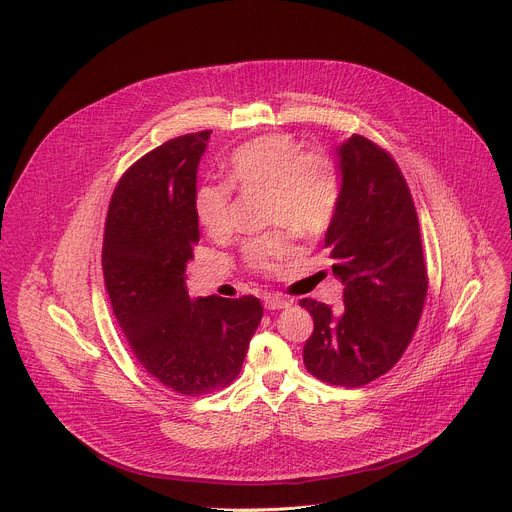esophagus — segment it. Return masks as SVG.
<instances>
[{
  "mask_svg": "<svg viewBox=\"0 0 512 512\" xmlns=\"http://www.w3.org/2000/svg\"><path fill=\"white\" fill-rule=\"evenodd\" d=\"M263 304H265L267 310H283V308H289V306H291L289 300H285V298H281V296H275V294H267V296L263 298Z\"/></svg>",
  "mask_w": 512,
  "mask_h": 512,
  "instance_id": "esophagus-1",
  "label": "esophagus"
}]
</instances>
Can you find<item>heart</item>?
Masks as SVG:
<instances>
[{"mask_svg":"<svg viewBox=\"0 0 512 512\" xmlns=\"http://www.w3.org/2000/svg\"><path fill=\"white\" fill-rule=\"evenodd\" d=\"M227 184L241 192H265V221L302 235L326 229L340 196V176L334 160L322 152H302L289 135L271 133L237 148L227 166ZM200 227L210 237L233 231V200L227 186H202L194 198ZM296 253L285 231L261 235L245 245L251 269L271 273Z\"/></svg>","mask_w":512,"mask_h":512,"instance_id":"b5f03b06","label":"heart"}]
</instances>
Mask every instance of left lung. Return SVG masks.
Instances as JSON below:
<instances>
[{"label": "left lung", "instance_id": "left-lung-1", "mask_svg": "<svg viewBox=\"0 0 512 512\" xmlns=\"http://www.w3.org/2000/svg\"><path fill=\"white\" fill-rule=\"evenodd\" d=\"M340 196L324 247L344 285V308L302 300L314 318L306 369L330 385L360 387L403 356L427 296L419 221L395 160L367 137L336 148Z\"/></svg>", "mask_w": 512, "mask_h": 512}]
</instances>
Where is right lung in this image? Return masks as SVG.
<instances>
[{
  "instance_id": "1",
  "label": "right lung",
  "mask_w": 512,
  "mask_h": 512,
  "mask_svg": "<svg viewBox=\"0 0 512 512\" xmlns=\"http://www.w3.org/2000/svg\"><path fill=\"white\" fill-rule=\"evenodd\" d=\"M208 139L210 131L182 135L133 164L113 192L103 239L107 294L135 358L164 387L192 397L237 379L263 316L253 296H188Z\"/></svg>"
}]
</instances>
